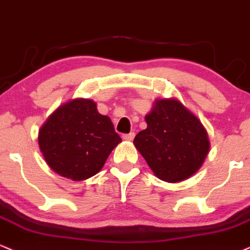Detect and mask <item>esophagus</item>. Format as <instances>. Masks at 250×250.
I'll return each instance as SVG.
<instances>
[{
  "label": "esophagus",
  "mask_w": 250,
  "mask_h": 250,
  "mask_svg": "<svg viewBox=\"0 0 250 250\" xmlns=\"http://www.w3.org/2000/svg\"><path fill=\"white\" fill-rule=\"evenodd\" d=\"M134 136H136V134H134V132H130V133H127V134H123V139L127 140V142H131V140H133Z\"/></svg>",
  "instance_id": "obj_1"
}]
</instances>
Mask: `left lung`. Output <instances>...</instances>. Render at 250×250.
I'll list each match as a JSON object with an SVG mask.
<instances>
[{"mask_svg":"<svg viewBox=\"0 0 250 250\" xmlns=\"http://www.w3.org/2000/svg\"><path fill=\"white\" fill-rule=\"evenodd\" d=\"M133 144L160 180L179 183L200 168L209 149L201 122L177 99H159Z\"/></svg>","mask_w":250,"mask_h":250,"instance_id":"8db88e82","label":"left lung"}]
</instances>
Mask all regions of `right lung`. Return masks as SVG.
I'll use <instances>...</instances> for the list:
<instances>
[{"label": "right lung", "mask_w": 250, "mask_h": 250, "mask_svg": "<svg viewBox=\"0 0 250 250\" xmlns=\"http://www.w3.org/2000/svg\"><path fill=\"white\" fill-rule=\"evenodd\" d=\"M120 142L111 119L98 112L95 102L83 98L58 107L38 134L48 165L73 181L97 174Z\"/></svg>", "instance_id": "right-lung-1"}]
</instances>
